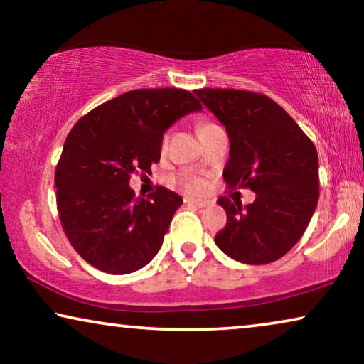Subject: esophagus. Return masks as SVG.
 <instances>
[{
    "mask_svg": "<svg viewBox=\"0 0 364 364\" xmlns=\"http://www.w3.org/2000/svg\"><path fill=\"white\" fill-rule=\"evenodd\" d=\"M186 203H187V205H193V207H198V208H203V207L208 205V202L197 200V198H192V197H186Z\"/></svg>",
    "mask_w": 364,
    "mask_h": 364,
    "instance_id": "1",
    "label": "esophagus"
}]
</instances>
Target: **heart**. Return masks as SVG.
<instances>
[{"label":"heart","mask_w":364,"mask_h":364,"mask_svg":"<svg viewBox=\"0 0 364 364\" xmlns=\"http://www.w3.org/2000/svg\"><path fill=\"white\" fill-rule=\"evenodd\" d=\"M207 126H210V124H203L202 127H207ZM187 187L191 188V191H196L197 192V191H200V188H202V182L197 181V178H191V181L187 182Z\"/></svg>","instance_id":"1"}]
</instances>
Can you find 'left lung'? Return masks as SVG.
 Here are the masks:
<instances>
[{
    "mask_svg": "<svg viewBox=\"0 0 364 364\" xmlns=\"http://www.w3.org/2000/svg\"><path fill=\"white\" fill-rule=\"evenodd\" d=\"M225 126L230 159L223 168L228 188L250 187L255 202L222 197L227 225L215 235L220 250L247 265H265L290 252L315 213L320 181L318 154L300 126L263 94L238 89H197Z\"/></svg>",
    "mask_w": 364,
    "mask_h": 364,
    "instance_id": "8db88e82",
    "label": "left lung"
}]
</instances>
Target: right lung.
Wrapping results in <instances>:
<instances>
[{
  "label": "right lung",
  "instance_id": "1",
  "mask_svg": "<svg viewBox=\"0 0 364 364\" xmlns=\"http://www.w3.org/2000/svg\"><path fill=\"white\" fill-rule=\"evenodd\" d=\"M198 111L186 89H136L92 109L68 134L54 177L58 212L74 250L97 270L137 272L161 250L182 197L159 187L136 198L129 181L151 172L164 132Z\"/></svg>",
  "mask_w": 364,
  "mask_h": 364
}]
</instances>
